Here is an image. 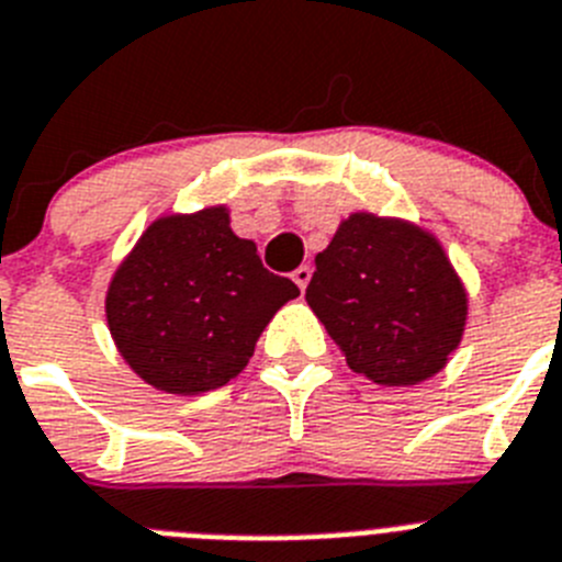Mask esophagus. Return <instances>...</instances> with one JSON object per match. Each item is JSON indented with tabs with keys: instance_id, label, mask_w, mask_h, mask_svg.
<instances>
[{
	"instance_id": "1",
	"label": "esophagus",
	"mask_w": 562,
	"mask_h": 562,
	"mask_svg": "<svg viewBox=\"0 0 562 562\" xmlns=\"http://www.w3.org/2000/svg\"><path fill=\"white\" fill-rule=\"evenodd\" d=\"M311 274H314V268H311V266H300L291 277H294V282H296V285H300V291H305V288H308V282H311Z\"/></svg>"
}]
</instances>
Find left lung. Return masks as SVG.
I'll return each instance as SVG.
<instances>
[{"label":"left lung","mask_w":562,"mask_h":562,"mask_svg":"<svg viewBox=\"0 0 562 562\" xmlns=\"http://www.w3.org/2000/svg\"><path fill=\"white\" fill-rule=\"evenodd\" d=\"M305 300L350 370L387 387L438 373L467 322V291L436 237L364 212L316 254Z\"/></svg>","instance_id":"1"}]
</instances>
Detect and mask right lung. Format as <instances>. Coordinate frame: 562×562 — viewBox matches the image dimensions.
Listing matches in <instances>:
<instances>
[{"label": "right lung", "instance_id": "right-lung-1", "mask_svg": "<svg viewBox=\"0 0 562 562\" xmlns=\"http://www.w3.org/2000/svg\"><path fill=\"white\" fill-rule=\"evenodd\" d=\"M300 288L262 266L223 206L146 228L106 291V322L126 364L153 387L198 396L240 373Z\"/></svg>", "mask_w": 562, "mask_h": 562}]
</instances>
